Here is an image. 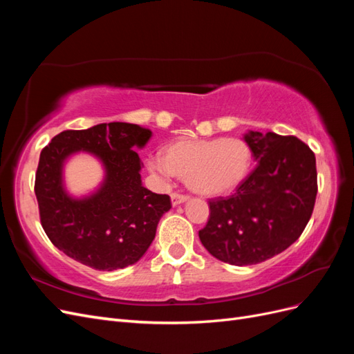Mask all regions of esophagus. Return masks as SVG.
<instances>
[{"mask_svg": "<svg viewBox=\"0 0 354 354\" xmlns=\"http://www.w3.org/2000/svg\"><path fill=\"white\" fill-rule=\"evenodd\" d=\"M187 199H189V195L178 194V192H174V194H171V202H173V205H178V203L185 202Z\"/></svg>", "mask_w": 354, "mask_h": 354, "instance_id": "esophagus-1", "label": "esophagus"}]
</instances>
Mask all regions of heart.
Here are the masks:
<instances>
[{
  "mask_svg": "<svg viewBox=\"0 0 354 354\" xmlns=\"http://www.w3.org/2000/svg\"><path fill=\"white\" fill-rule=\"evenodd\" d=\"M252 165L250 145L238 137L181 140L169 145L164 156L147 159V167L162 177L178 176L202 195H221L238 187Z\"/></svg>",
  "mask_w": 354,
  "mask_h": 354,
  "instance_id": "b5f03b06",
  "label": "heart"
}]
</instances>
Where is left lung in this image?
I'll list each match as a JSON object with an SVG mask.
<instances>
[{"mask_svg":"<svg viewBox=\"0 0 354 354\" xmlns=\"http://www.w3.org/2000/svg\"><path fill=\"white\" fill-rule=\"evenodd\" d=\"M257 167L227 198L208 201L199 239L211 255L233 266L272 259L291 246L312 217L317 195L316 158L295 136H245Z\"/></svg>","mask_w":354,"mask_h":354,"instance_id":"1","label":"left lung"}]
</instances>
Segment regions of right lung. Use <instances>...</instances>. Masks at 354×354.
Returning <instances> with one entry per match:
<instances>
[{
  "mask_svg": "<svg viewBox=\"0 0 354 354\" xmlns=\"http://www.w3.org/2000/svg\"><path fill=\"white\" fill-rule=\"evenodd\" d=\"M151 130L127 122L66 130L42 149L35 174L39 220L53 245L91 269L112 272L134 264L151 246L168 195L142 186L140 158L133 151ZM87 150L105 164L106 178L97 194L69 198L61 186V165L71 153Z\"/></svg>",
  "mask_w": 354,
  "mask_h": 354,
  "instance_id": "right-lung-1",
  "label": "right lung"
}]
</instances>
